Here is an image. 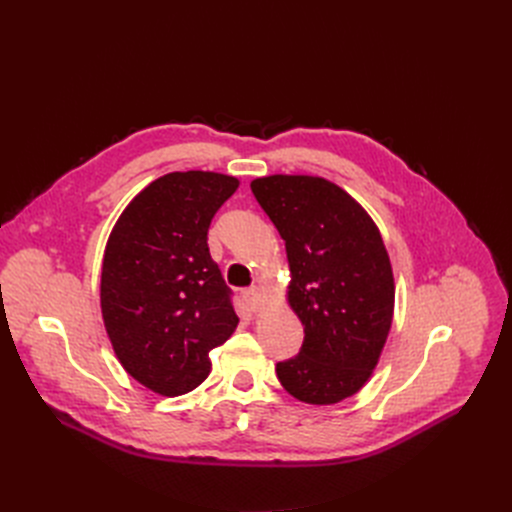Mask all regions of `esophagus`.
<instances>
[{
  "label": "esophagus",
  "mask_w": 512,
  "mask_h": 512,
  "mask_svg": "<svg viewBox=\"0 0 512 512\" xmlns=\"http://www.w3.org/2000/svg\"><path fill=\"white\" fill-rule=\"evenodd\" d=\"M245 299H247V303L251 305L253 311H259L261 309V301H263L261 286H253V288L245 290Z\"/></svg>",
  "instance_id": "1"
}]
</instances>
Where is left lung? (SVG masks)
<instances>
[{"label":"left lung","instance_id":"1","mask_svg":"<svg viewBox=\"0 0 512 512\" xmlns=\"http://www.w3.org/2000/svg\"><path fill=\"white\" fill-rule=\"evenodd\" d=\"M251 191L286 242V301L301 319V353L276 365L284 390L307 405L357 394L378 365L394 315V274L380 228L338 184L272 174Z\"/></svg>","mask_w":512,"mask_h":512}]
</instances>
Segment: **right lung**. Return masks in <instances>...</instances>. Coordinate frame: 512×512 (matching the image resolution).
Here are the masks:
<instances>
[{"label": "right lung", "instance_id": "obj_1", "mask_svg": "<svg viewBox=\"0 0 512 512\" xmlns=\"http://www.w3.org/2000/svg\"><path fill=\"white\" fill-rule=\"evenodd\" d=\"M218 172H170L120 213L101 265V315L120 365L161 396L195 390L211 371L209 351L236 330L207 230L238 188Z\"/></svg>", "mask_w": 512, "mask_h": 512}]
</instances>
